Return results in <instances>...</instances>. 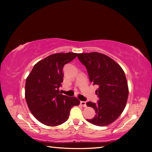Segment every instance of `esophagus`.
Masks as SVG:
<instances>
[{
    "label": "esophagus",
    "instance_id": "34e87169",
    "mask_svg": "<svg viewBox=\"0 0 152 152\" xmlns=\"http://www.w3.org/2000/svg\"><path fill=\"white\" fill-rule=\"evenodd\" d=\"M80 104H81L83 107H86V101H80Z\"/></svg>",
    "mask_w": 152,
    "mask_h": 152
}]
</instances>
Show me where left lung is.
<instances>
[{"instance_id": "left-lung-1", "label": "left lung", "mask_w": 152, "mask_h": 152, "mask_svg": "<svg viewBox=\"0 0 152 152\" xmlns=\"http://www.w3.org/2000/svg\"><path fill=\"white\" fill-rule=\"evenodd\" d=\"M78 59L86 68L90 82L96 85L98 102H88L95 116L87 121L97 126H106L121 114L127 101L129 89L124 71L110 57L98 52L78 53Z\"/></svg>"}]
</instances>
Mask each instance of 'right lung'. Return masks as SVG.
<instances>
[{
  "label": "right lung",
  "mask_w": 152,
  "mask_h": 152,
  "mask_svg": "<svg viewBox=\"0 0 152 152\" xmlns=\"http://www.w3.org/2000/svg\"><path fill=\"white\" fill-rule=\"evenodd\" d=\"M78 53H59L35 64L25 83V99L34 118L48 126H57L65 122L74 106L80 104L74 96L61 94L59 88L63 81L64 64L72 61Z\"/></svg>",
  "instance_id": "1"
}]
</instances>
